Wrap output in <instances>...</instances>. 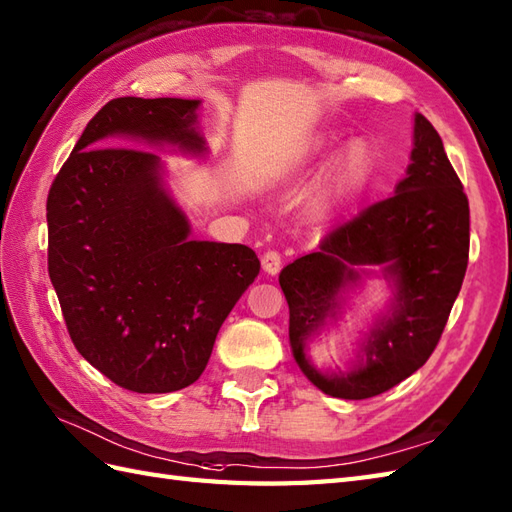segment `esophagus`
I'll return each instance as SVG.
<instances>
[{
	"label": "esophagus",
	"instance_id": "34e87169",
	"mask_svg": "<svg viewBox=\"0 0 512 512\" xmlns=\"http://www.w3.org/2000/svg\"><path fill=\"white\" fill-rule=\"evenodd\" d=\"M261 268H264L268 275H277L281 268V253L279 251H266L261 257Z\"/></svg>",
	"mask_w": 512,
	"mask_h": 512
}]
</instances>
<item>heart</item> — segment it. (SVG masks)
I'll return each instance as SVG.
<instances>
[{"label":"heart","instance_id":"heart-1","mask_svg":"<svg viewBox=\"0 0 512 512\" xmlns=\"http://www.w3.org/2000/svg\"><path fill=\"white\" fill-rule=\"evenodd\" d=\"M340 144L338 135H327L320 137L314 144L316 157H329ZM368 172H371V148L364 139H351L347 146H344L336 161L331 163V168L325 176V187H323V205H331L344 196H349L366 183Z\"/></svg>","mask_w":512,"mask_h":512}]
</instances>
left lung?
I'll return each mask as SVG.
<instances>
[{"instance_id":"1","label":"left lung","mask_w":512,"mask_h":512,"mask_svg":"<svg viewBox=\"0 0 512 512\" xmlns=\"http://www.w3.org/2000/svg\"><path fill=\"white\" fill-rule=\"evenodd\" d=\"M395 194L366 207L325 235L318 253L303 255L279 275L290 307V347L310 382L331 397L368 399L397 386L427 362L469 261V200L421 113L414 148ZM364 265H382L396 299L378 321L349 372L323 374L306 349L320 328L339 317L341 292L361 280Z\"/></svg>"}]
</instances>
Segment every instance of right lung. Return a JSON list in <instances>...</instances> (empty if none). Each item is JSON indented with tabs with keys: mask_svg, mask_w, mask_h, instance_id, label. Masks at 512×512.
<instances>
[{
	"mask_svg": "<svg viewBox=\"0 0 512 512\" xmlns=\"http://www.w3.org/2000/svg\"><path fill=\"white\" fill-rule=\"evenodd\" d=\"M200 100L115 98L91 117L47 194V270L71 342L113 384L181 390L259 275L244 244L198 242L163 187L154 152L124 139L202 154Z\"/></svg>",
	"mask_w": 512,
	"mask_h": 512,
	"instance_id": "obj_1",
	"label": "right lung"
}]
</instances>
